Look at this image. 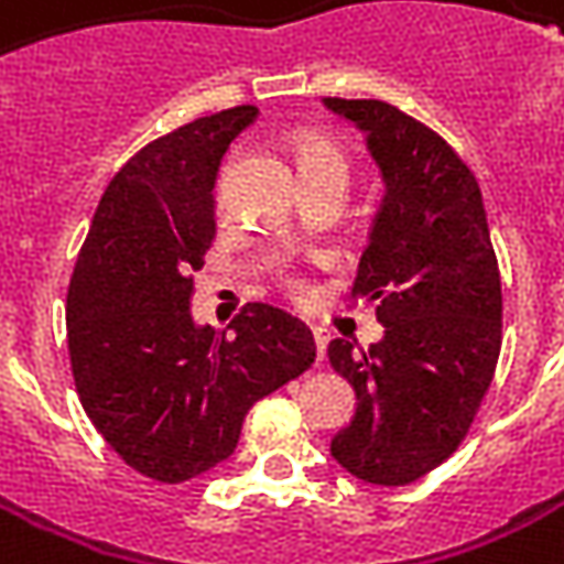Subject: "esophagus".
Wrapping results in <instances>:
<instances>
[{
    "label": "esophagus",
    "instance_id": "esophagus-1",
    "mask_svg": "<svg viewBox=\"0 0 564 564\" xmlns=\"http://www.w3.org/2000/svg\"><path fill=\"white\" fill-rule=\"evenodd\" d=\"M312 340L318 349V361H324V349H327V330L324 327H312Z\"/></svg>",
    "mask_w": 564,
    "mask_h": 564
}]
</instances>
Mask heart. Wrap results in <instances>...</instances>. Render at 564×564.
<instances>
[{"label":"heart","instance_id":"1","mask_svg":"<svg viewBox=\"0 0 564 564\" xmlns=\"http://www.w3.org/2000/svg\"><path fill=\"white\" fill-rule=\"evenodd\" d=\"M296 165L302 171V181L305 177H315V174H340L346 177V155L343 149L330 140V137H321V133H302L296 140ZM286 290L293 293H305V281L300 274H283Z\"/></svg>","mask_w":564,"mask_h":564}]
</instances>
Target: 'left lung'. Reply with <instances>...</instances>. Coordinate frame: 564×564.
<instances>
[{
	"instance_id": "1",
	"label": "left lung",
	"mask_w": 564,
	"mask_h": 564,
	"mask_svg": "<svg viewBox=\"0 0 564 564\" xmlns=\"http://www.w3.org/2000/svg\"><path fill=\"white\" fill-rule=\"evenodd\" d=\"M368 133L387 196L352 283L383 340L327 359L359 409L330 456L365 484L405 487L458 449L494 380L502 286L471 167L437 130L380 99H324Z\"/></svg>"
}]
</instances>
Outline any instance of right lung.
Returning a JSON list of instances; mask_svg holds the SVG:
<instances>
[{"mask_svg": "<svg viewBox=\"0 0 564 564\" xmlns=\"http://www.w3.org/2000/svg\"><path fill=\"white\" fill-rule=\"evenodd\" d=\"M259 118L237 106L152 140L106 186L68 286L74 387L133 471L184 484L237 449L246 412L315 361L312 330L246 302L230 330L196 327L193 274L215 240V177Z\"/></svg>", "mask_w": 564, "mask_h": 564, "instance_id": "obj_1", "label": "right lung"}]
</instances>
